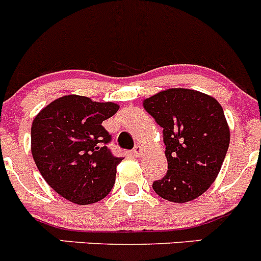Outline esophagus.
<instances>
[{"label": "esophagus", "mask_w": 261, "mask_h": 261, "mask_svg": "<svg viewBox=\"0 0 261 261\" xmlns=\"http://www.w3.org/2000/svg\"><path fill=\"white\" fill-rule=\"evenodd\" d=\"M133 155H135L136 158H141V156L143 155V148L141 147L140 145H137L135 147V150H133Z\"/></svg>", "instance_id": "1"}]
</instances>
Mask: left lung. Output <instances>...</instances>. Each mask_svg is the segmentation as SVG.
I'll use <instances>...</instances> for the list:
<instances>
[{"instance_id":"left-lung-1","label":"left lung","mask_w":261,"mask_h":261,"mask_svg":"<svg viewBox=\"0 0 261 261\" xmlns=\"http://www.w3.org/2000/svg\"><path fill=\"white\" fill-rule=\"evenodd\" d=\"M163 128L168 172L152 183L160 197L188 202L202 195L219 174L229 147V128L220 103L212 96L170 88L143 101Z\"/></svg>"}]
</instances>
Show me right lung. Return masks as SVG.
<instances>
[{
  "instance_id": "right-lung-1",
  "label": "right lung",
  "mask_w": 261,
  "mask_h": 261,
  "mask_svg": "<svg viewBox=\"0 0 261 261\" xmlns=\"http://www.w3.org/2000/svg\"><path fill=\"white\" fill-rule=\"evenodd\" d=\"M119 106L69 95L39 111L32 124V155L49 187L79 205L97 202L115 183L123 158L109 148L111 136L102 121Z\"/></svg>"
}]
</instances>
